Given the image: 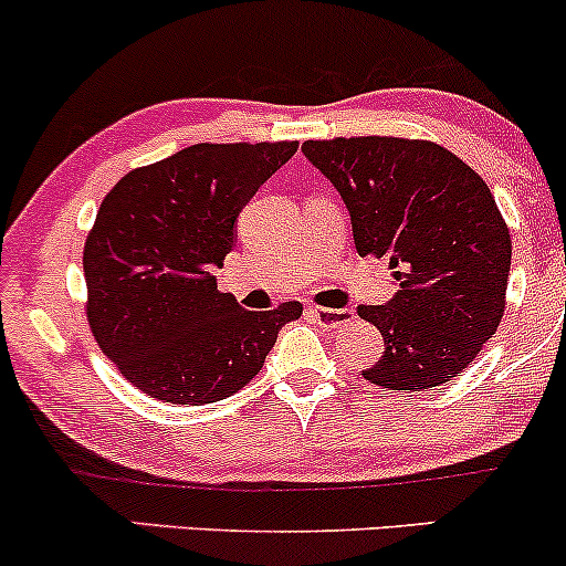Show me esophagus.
Returning a JSON list of instances; mask_svg holds the SVG:
<instances>
[{
  "mask_svg": "<svg viewBox=\"0 0 566 566\" xmlns=\"http://www.w3.org/2000/svg\"><path fill=\"white\" fill-rule=\"evenodd\" d=\"M308 316H314L316 322H322L325 327H344L354 319L352 308H322V306H308Z\"/></svg>",
  "mask_w": 566,
  "mask_h": 566,
  "instance_id": "obj_1",
  "label": "esophagus"
}]
</instances>
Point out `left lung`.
Returning a JSON list of instances; mask_svg holds the SVG:
<instances>
[{"mask_svg":"<svg viewBox=\"0 0 566 566\" xmlns=\"http://www.w3.org/2000/svg\"><path fill=\"white\" fill-rule=\"evenodd\" d=\"M303 155L344 198L357 252L387 254L400 282L387 306L357 308L384 338L363 376L402 392L451 381L505 314L513 247L489 185L427 139L335 136Z\"/></svg>","mask_w":566,"mask_h":566,"instance_id":"1","label":"left lung"}]
</instances>
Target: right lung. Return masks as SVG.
I'll use <instances>...</instances> for the list:
<instances>
[{
	"label": "right lung",
	"instance_id": "1",
	"mask_svg": "<svg viewBox=\"0 0 566 566\" xmlns=\"http://www.w3.org/2000/svg\"><path fill=\"white\" fill-rule=\"evenodd\" d=\"M295 150L297 142H201L128 171L104 196L83 250L85 314L136 389L174 406L226 400L303 314L297 301L247 312L212 276L235 217Z\"/></svg>",
	"mask_w": 566,
	"mask_h": 566
}]
</instances>
